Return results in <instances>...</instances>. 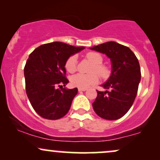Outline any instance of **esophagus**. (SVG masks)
I'll use <instances>...</instances> for the list:
<instances>
[{"mask_svg": "<svg viewBox=\"0 0 160 160\" xmlns=\"http://www.w3.org/2000/svg\"><path fill=\"white\" fill-rule=\"evenodd\" d=\"M86 88H78V91L79 92H82V91H86Z\"/></svg>", "mask_w": 160, "mask_h": 160, "instance_id": "obj_1", "label": "esophagus"}]
</instances>
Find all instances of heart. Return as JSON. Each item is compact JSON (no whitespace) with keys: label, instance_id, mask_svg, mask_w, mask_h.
<instances>
[{"label":"heart","instance_id":"b5f03b06","mask_svg":"<svg viewBox=\"0 0 160 160\" xmlns=\"http://www.w3.org/2000/svg\"><path fill=\"white\" fill-rule=\"evenodd\" d=\"M86 58L94 64L90 69V74H75L71 79V84L79 88H87L89 86L97 83L99 80L98 73L102 79L108 78L111 74L109 68L107 65L102 64L103 62V57L100 53L89 52L86 54ZM65 67L67 71L71 74L78 70V58L75 55L68 58L65 62Z\"/></svg>","mask_w":160,"mask_h":160}]
</instances>
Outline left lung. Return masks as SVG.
<instances>
[{"mask_svg":"<svg viewBox=\"0 0 160 160\" xmlns=\"http://www.w3.org/2000/svg\"><path fill=\"white\" fill-rule=\"evenodd\" d=\"M92 49L106 54L112 62L111 77L102 86L108 90H96L93 109L104 120H118L131 108L137 95L141 80L138 60L128 47L113 41L95 46Z\"/></svg>","mask_w":160,"mask_h":160,"instance_id":"8db88e82","label":"left lung"}]
</instances>
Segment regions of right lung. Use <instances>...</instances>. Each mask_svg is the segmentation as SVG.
I'll return each mask as SVG.
<instances>
[{
    "label": "right lung",
    "instance_id": "right-lung-1",
    "mask_svg": "<svg viewBox=\"0 0 160 160\" xmlns=\"http://www.w3.org/2000/svg\"><path fill=\"white\" fill-rule=\"evenodd\" d=\"M83 49L53 42L40 46L29 55L24 68L25 91L32 108L41 117L58 120L68 112L78 90L62 88L69 82L65 64L68 58Z\"/></svg>",
    "mask_w": 160,
    "mask_h": 160
}]
</instances>
